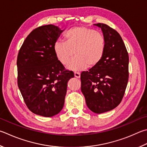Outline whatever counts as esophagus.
Masks as SVG:
<instances>
[{
	"mask_svg": "<svg viewBox=\"0 0 147 147\" xmlns=\"http://www.w3.org/2000/svg\"><path fill=\"white\" fill-rule=\"evenodd\" d=\"M74 77H76L77 78H80V73H78V72H74Z\"/></svg>",
	"mask_w": 147,
	"mask_h": 147,
	"instance_id": "esophagus-1",
	"label": "esophagus"
}]
</instances>
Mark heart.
Listing matches in <instances>:
<instances>
[{"mask_svg": "<svg viewBox=\"0 0 147 147\" xmlns=\"http://www.w3.org/2000/svg\"><path fill=\"white\" fill-rule=\"evenodd\" d=\"M65 42L57 41L53 46L57 60L66 65L74 55L76 57L68 64L73 71H82L99 63L105 54V41L100 32L85 26L69 29L65 34Z\"/></svg>", "mask_w": 147, "mask_h": 147, "instance_id": "heart-1", "label": "heart"}]
</instances>
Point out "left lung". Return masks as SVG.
<instances>
[{"label":"left lung","mask_w":147,"mask_h":147,"mask_svg":"<svg viewBox=\"0 0 147 147\" xmlns=\"http://www.w3.org/2000/svg\"><path fill=\"white\" fill-rule=\"evenodd\" d=\"M101 28L105 54L98 64L81 73V90L87 106L96 114L110 111L121 102L129 80V55L121 36L105 24Z\"/></svg>","instance_id":"obj_1"}]
</instances>
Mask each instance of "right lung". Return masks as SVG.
<instances>
[{
	"instance_id": "add662e5",
	"label": "right lung",
	"mask_w": 147,
	"mask_h": 147,
	"mask_svg": "<svg viewBox=\"0 0 147 147\" xmlns=\"http://www.w3.org/2000/svg\"><path fill=\"white\" fill-rule=\"evenodd\" d=\"M63 31L52 24L34 29L18 52V86L28 109L37 115L52 117L62 111L67 82L74 77L53 50Z\"/></svg>"
}]
</instances>
